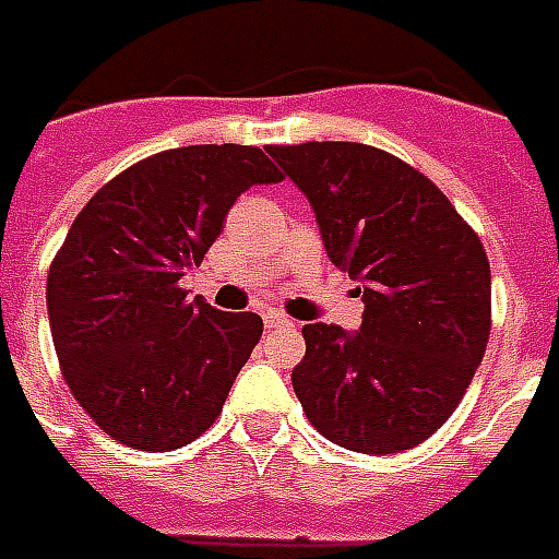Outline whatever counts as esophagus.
Returning <instances> with one entry per match:
<instances>
[{
	"instance_id": "34e87169",
	"label": "esophagus",
	"mask_w": 559,
	"mask_h": 559,
	"mask_svg": "<svg viewBox=\"0 0 559 559\" xmlns=\"http://www.w3.org/2000/svg\"><path fill=\"white\" fill-rule=\"evenodd\" d=\"M288 324H292V319H288L286 312H280V310L264 312V328H267V331H276V328H288Z\"/></svg>"
}]
</instances>
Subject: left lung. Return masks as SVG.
<instances>
[{
    "label": "left lung",
    "mask_w": 559,
    "mask_h": 559,
    "mask_svg": "<svg viewBox=\"0 0 559 559\" xmlns=\"http://www.w3.org/2000/svg\"><path fill=\"white\" fill-rule=\"evenodd\" d=\"M316 210L328 259L364 283L355 334L304 324L292 385L310 425L361 454L415 449L457 409L490 336V264L433 180L352 141L267 146Z\"/></svg>",
    "instance_id": "left-lung-1"
}]
</instances>
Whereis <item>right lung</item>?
<instances>
[{
	"label": "right lung",
	"mask_w": 559,
	"mask_h": 559,
	"mask_svg": "<svg viewBox=\"0 0 559 559\" xmlns=\"http://www.w3.org/2000/svg\"><path fill=\"white\" fill-rule=\"evenodd\" d=\"M280 180L259 146H177L78 213L47 273V316L71 394L108 437L174 451L219 418L264 324L189 300L180 276L249 186Z\"/></svg>",
	"instance_id": "add662e5"
}]
</instances>
